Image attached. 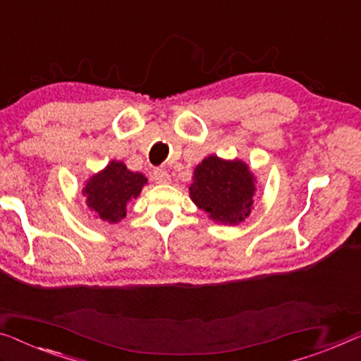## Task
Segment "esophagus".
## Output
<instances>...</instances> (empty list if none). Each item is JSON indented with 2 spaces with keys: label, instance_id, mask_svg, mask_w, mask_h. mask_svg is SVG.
I'll list each match as a JSON object with an SVG mask.
<instances>
[{
  "label": "esophagus",
  "instance_id": "34e87169",
  "mask_svg": "<svg viewBox=\"0 0 361 361\" xmlns=\"http://www.w3.org/2000/svg\"><path fill=\"white\" fill-rule=\"evenodd\" d=\"M153 179L158 182V184H168L171 180V176L163 169H154L153 171Z\"/></svg>",
  "mask_w": 361,
  "mask_h": 361
}]
</instances>
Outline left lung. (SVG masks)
Masks as SVG:
<instances>
[{
    "label": "left lung",
    "instance_id": "1",
    "mask_svg": "<svg viewBox=\"0 0 361 361\" xmlns=\"http://www.w3.org/2000/svg\"><path fill=\"white\" fill-rule=\"evenodd\" d=\"M255 184L257 179L244 161L210 154L193 169L189 193L213 221L236 226L250 215Z\"/></svg>",
    "mask_w": 361,
    "mask_h": 361
}]
</instances>
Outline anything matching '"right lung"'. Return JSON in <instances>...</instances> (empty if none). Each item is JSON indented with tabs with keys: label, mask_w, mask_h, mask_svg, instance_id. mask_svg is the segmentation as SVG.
Returning a JSON list of instances; mask_svg holds the SVG:
<instances>
[{
	"label": "right lung",
	"mask_w": 361,
	"mask_h": 361,
	"mask_svg": "<svg viewBox=\"0 0 361 361\" xmlns=\"http://www.w3.org/2000/svg\"><path fill=\"white\" fill-rule=\"evenodd\" d=\"M148 179L133 172L123 161H111L102 171L92 174L82 187L86 205L94 216L106 223H118L127 216V205L138 198Z\"/></svg>",
	"instance_id": "right-lung-1"
}]
</instances>
